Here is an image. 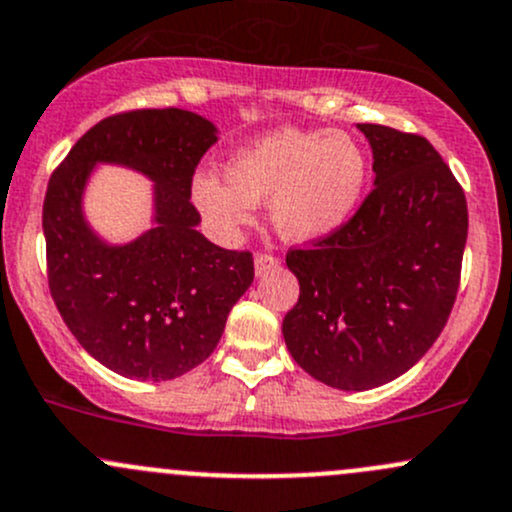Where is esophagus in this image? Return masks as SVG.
Segmentation results:
<instances>
[{
	"label": "esophagus",
	"instance_id": "obj_1",
	"mask_svg": "<svg viewBox=\"0 0 512 512\" xmlns=\"http://www.w3.org/2000/svg\"><path fill=\"white\" fill-rule=\"evenodd\" d=\"M278 266V258L273 254H266V251H258L256 258H254V268H256V276H263V273H268L271 268Z\"/></svg>",
	"mask_w": 512,
	"mask_h": 512
}]
</instances>
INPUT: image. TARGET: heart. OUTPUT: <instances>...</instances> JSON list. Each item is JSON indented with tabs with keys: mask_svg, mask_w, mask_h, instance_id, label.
I'll return each instance as SVG.
<instances>
[{
	"mask_svg": "<svg viewBox=\"0 0 512 512\" xmlns=\"http://www.w3.org/2000/svg\"><path fill=\"white\" fill-rule=\"evenodd\" d=\"M367 157L342 130H281L231 157L226 182L202 172L192 194L219 229L249 224L254 204L271 202V219L288 241H315L340 229L360 204Z\"/></svg>",
	"mask_w": 512,
	"mask_h": 512,
	"instance_id": "heart-1",
	"label": "heart"
}]
</instances>
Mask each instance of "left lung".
I'll use <instances>...</instances> for the list:
<instances>
[{"label":"left lung","instance_id":"left-lung-1","mask_svg":"<svg viewBox=\"0 0 512 512\" xmlns=\"http://www.w3.org/2000/svg\"><path fill=\"white\" fill-rule=\"evenodd\" d=\"M374 187L323 239L286 254L300 283L283 318L293 360L345 392L379 387L426 355L461 283L468 207L429 140L362 123Z\"/></svg>","mask_w":512,"mask_h":512}]
</instances>
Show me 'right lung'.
Masks as SVG:
<instances>
[{"mask_svg": "<svg viewBox=\"0 0 512 512\" xmlns=\"http://www.w3.org/2000/svg\"><path fill=\"white\" fill-rule=\"evenodd\" d=\"M214 142L217 128L189 110H128L93 125L49 179L51 298L83 350L128 379L160 382L202 365L254 281L251 251L221 249L197 231L192 177ZM96 161L128 164L156 182V226L133 245H103L82 219Z\"/></svg>", "mask_w": 512, "mask_h": 512, "instance_id": "right-lung-1", "label": "right lung"}]
</instances>
